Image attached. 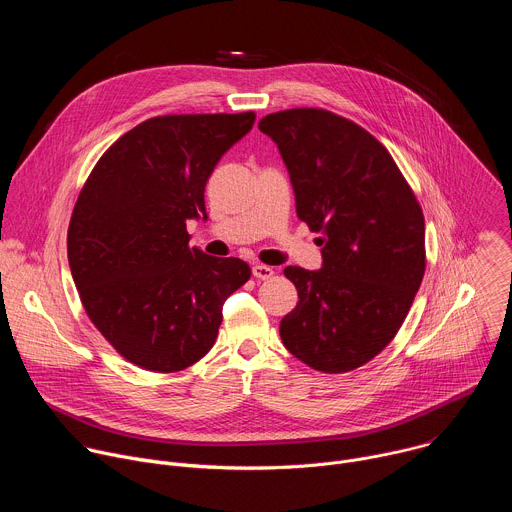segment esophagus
<instances>
[{
  "label": "esophagus",
  "mask_w": 512,
  "mask_h": 512,
  "mask_svg": "<svg viewBox=\"0 0 512 512\" xmlns=\"http://www.w3.org/2000/svg\"><path fill=\"white\" fill-rule=\"evenodd\" d=\"M253 275L257 279H271L275 275V269L269 267V265H263V263H255L253 265Z\"/></svg>",
  "instance_id": "34e87169"
}]
</instances>
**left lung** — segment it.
<instances>
[{"instance_id": "left-lung-1", "label": "left lung", "mask_w": 512, "mask_h": 512, "mask_svg": "<svg viewBox=\"0 0 512 512\" xmlns=\"http://www.w3.org/2000/svg\"><path fill=\"white\" fill-rule=\"evenodd\" d=\"M259 129L277 143L300 221L322 233V269H283L300 298L279 324L283 346L320 373L354 371L395 338L415 300L423 210L385 145L346 117L285 109Z\"/></svg>"}]
</instances>
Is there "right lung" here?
Masks as SVG:
<instances>
[{"label": "right lung", "instance_id": "1", "mask_svg": "<svg viewBox=\"0 0 512 512\" xmlns=\"http://www.w3.org/2000/svg\"><path fill=\"white\" fill-rule=\"evenodd\" d=\"M255 113L160 115L123 133L89 174L68 225L83 308L135 367L176 373L214 344L223 304L251 277L237 259L190 247L204 186Z\"/></svg>", "mask_w": 512, "mask_h": 512}]
</instances>
